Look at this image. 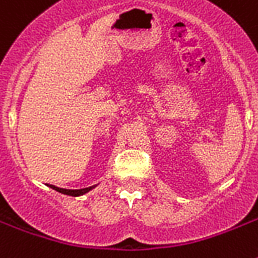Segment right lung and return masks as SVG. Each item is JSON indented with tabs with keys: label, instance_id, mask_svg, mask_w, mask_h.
<instances>
[{
	"label": "right lung",
	"instance_id": "1",
	"mask_svg": "<svg viewBox=\"0 0 258 258\" xmlns=\"http://www.w3.org/2000/svg\"><path fill=\"white\" fill-rule=\"evenodd\" d=\"M95 186H91V187H86V188H79V190H68V188H60V187H54L53 188L56 191L58 192H62V194H67V196H72V197H79V196H83V194H86L88 192L89 190H92Z\"/></svg>",
	"mask_w": 258,
	"mask_h": 258
}]
</instances>
